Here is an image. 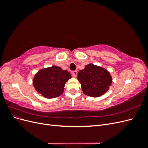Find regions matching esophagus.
Masks as SVG:
<instances>
[{"instance_id":"esophagus-1","label":"esophagus","mask_w":148,"mask_h":148,"mask_svg":"<svg viewBox=\"0 0 148 148\" xmlns=\"http://www.w3.org/2000/svg\"><path fill=\"white\" fill-rule=\"evenodd\" d=\"M77 71H73V72H72V75H73V77H75V78H76L77 77Z\"/></svg>"}]
</instances>
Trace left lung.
Returning <instances> with one entry per match:
<instances>
[{
    "instance_id": "left-lung-1",
    "label": "left lung",
    "mask_w": 148,
    "mask_h": 148,
    "mask_svg": "<svg viewBox=\"0 0 148 148\" xmlns=\"http://www.w3.org/2000/svg\"><path fill=\"white\" fill-rule=\"evenodd\" d=\"M77 78L85 95L100 97L109 90L112 82L109 71L99 66L89 64L78 71Z\"/></svg>"
}]
</instances>
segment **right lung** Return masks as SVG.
Here are the masks:
<instances>
[{
  "mask_svg": "<svg viewBox=\"0 0 148 148\" xmlns=\"http://www.w3.org/2000/svg\"><path fill=\"white\" fill-rule=\"evenodd\" d=\"M71 78L68 71L53 65L39 70L33 79V84L43 97L52 99L62 95L65 83Z\"/></svg>",
  "mask_w": 148,
  "mask_h": 148,
  "instance_id": "1",
  "label": "right lung"
}]
</instances>
